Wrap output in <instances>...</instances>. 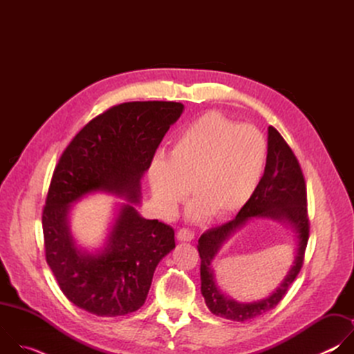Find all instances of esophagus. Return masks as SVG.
<instances>
[{
  "instance_id": "1",
  "label": "esophagus",
  "mask_w": 354,
  "mask_h": 354,
  "mask_svg": "<svg viewBox=\"0 0 354 354\" xmlns=\"http://www.w3.org/2000/svg\"><path fill=\"white\" fill-rule=\"evenodd\" d=\"M178 239L179 241H182V242H190V241H193V238H194V232L193 231H190V230H187V228H182V230H179L178 231Z\"/></svg>"
}]
</instances>
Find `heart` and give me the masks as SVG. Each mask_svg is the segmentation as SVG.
I'll list each match as a JSON object with an SVG mask.
<instances>
[{"instance_id":"b5f03b06","label":"heart","mask_w":354,"mask_h":354,"mask_svg":"<svg viewBox=\"0 0 354 354\" xmlns=\"http://www.w3.org/2000/svg\"><path fill=\"white\" fill-rule=\"evenodd\" d=\"M268 160V141L255 126L238 124L212 112L190 123L172 142L168 158L148 169L160 212L174 216L192 189L193 218H224L242 210L255 194Z\"/></svg>"}]
</instances>
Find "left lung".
<instances>
[{"label":"left lung","mask_w":354,"mask_h":354,"mask_svg":"<svg viewBox=\"0 0 354 354\" xmlns=\"http://www.w3.org/2000/svg\"><path fill=\"white\" fill-rule=\"evenodd\" d=\"M268 218L288 225L296 234L295 262L283 281L270 295L252 303H238L222 294L215 283L212 261L221 246L248 221ZM310 224L307 217V190L301 167L281 134L268 129V160L262 180L236 217L220 227L206 231L198 238L197 250L201 259V294L209 310L221 318L243 322L273 310L295 280L304 262Z\"/></svg>","instance_id":"1"}]
</instances>
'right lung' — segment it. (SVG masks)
Wrapping results in <instances>:
<instances>
[{"label":"right lung","instance_id":"add662e5","mask_svg":"<svg viewBox=\"0 0 354 354\" xmlns=\"http://www.w3.org/2000/svg\"><path fill=\"white\" fill-rule=\"evenodd\" d=\"M179 102H127L92 119L63 153L50 183L41 224L46 261L63 294L97 317H119L145 302L156 268L175 248L172 227L140 216L141 179ZM109 192L127 200L102 248L78 247L71 232L72 206L85 195Z\"/></svg>","mask_w":354,"mask_h":354}]
</instances>
